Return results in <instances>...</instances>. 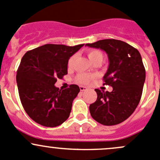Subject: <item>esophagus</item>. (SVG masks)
I'll return each instance as SVG.
<instances>
[{"mask_svg":"<svg viewBox=\"0 0 160 160\" xmlns=\"http://www.w3.org/2000/svg\"><path fill=\"white\" fill-rule=\"evenodd\" d=\"M80 90H81V91H84V90H88V88L84 86H80Z\"/></svg>","mask_w":160,"mask_h":160,"instance_id":"1","label":"esophagus"}]
</instances>
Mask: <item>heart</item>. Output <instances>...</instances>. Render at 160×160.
Here are the masks:
<instances>
[{"label": "heart", "mask_w": 160, "mask_h": 160, "mask_svg": "<svg viewBox=\"0 0 160 160\" xmlns=\"http://www.w3.org/2000/svg\"><path fill=\"white\" fill-rule=\"evenodd\" d=\"M87 54H88V56L90 59V60L93 62V64L98 62H102L103 59H104V55H103L102 52L100 51L99 49H90L88 50ZM73 60V56H71L70 59H69L68 62H67V66H68L69 68H70L72 66ZM92 79H93V77L91 75H89V74L79 73L76 77V81L79 83H81V84H86V83H89Z\"/></svg>", "instance_id": "obj_1"}]
</instances>
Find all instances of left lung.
<instances>
[{"label":"left lung","instance_id":"left-lung-1","mask_svg":"<svg viewBox=\"0 0 160 160\" xmlns=\"http://www.w3.org/2000/svg\"><path fill=\"white\" fill-rule=\"evenodd\" d=\"M87 46L106 52L109 67L103 77L104 85L111 92L95 89L98 98L90 105V113L104 125L122 123L132 115L141 100L146 80V70L141 55L133 46L117 39H103Z\"/></svg>","mask_w":160,"mask_h":160}]
</instances>
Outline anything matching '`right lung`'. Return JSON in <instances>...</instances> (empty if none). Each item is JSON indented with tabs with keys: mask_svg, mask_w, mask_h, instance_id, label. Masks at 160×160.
Segmentation results:
<instances>
[{
	"mask_svg": "<svg viewBox=\"0 0 160 160\" xmlns=\"http://www.w3.org/2000/svg\"><path fill=\"white\" fill-rule=\"evenodd\" d=\"M83 46L46 44L22 57L16 75L19 97L25 112L39 125L59 126L70 116L80 88L71 84L62 90L54 84L67 75L69 59Z\"/></svg>",
	"mask_w": 160,
	"mask_h": 160,
	"instance_id": "1",
	"label": "right lung"
}]
</instances>
